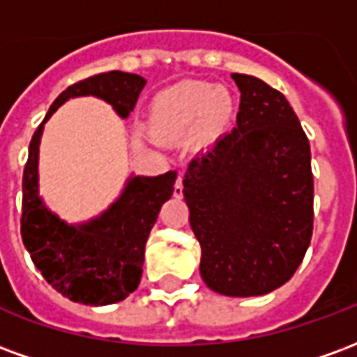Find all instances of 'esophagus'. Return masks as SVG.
I'll return each instance as SVG.
<instances>
[{
	"label": "esophagus",
	"instance_id": "34e87169",
	"mask_svg": "<svg viewBox=\"0 0 357 357\" xmlns=\"http://www.w3.org/2000/svg\"><path fill=\"white\" fill-rule=\"evenodd\" d=\"M174 197H176V199H181V197H183V178H181V176L176 179V185H174Z\"/></svg>",
	"mask_w": 357,
	"mask_h": 357
}]
</instances>
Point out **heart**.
Wrapping results in <instances>:
<instances>
[{
  "label": "heart",
  "mask_w": 357,
  "mask_h": 357,
  "mask_svg": "<svg viewBox=\"0 0 357 357\" xmlns=\"http://www.w3.org/2000/svg\"><path fill=\"white\" fill-rule=\"evenodd\" d=\"M235 99L208 82H183L155 95L149 128L160 139H179L191 132L195 143L208 145L231 124Z\"/></svg>",
  "instance_id": "1"
}]
</instances>
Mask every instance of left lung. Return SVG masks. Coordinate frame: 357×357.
<instances>
[{
  "label": "left lung",
  "instance_id": "left-lung-1",
  "mask_svg": "<svg viewBox=\"0 0 357 357\" xmlns=\"http://www.w3.org/2000/svg\"><path fill=\"white\" fill-rule=\"evenodd\" d=\"M237 126L195 156L183 178L201 277L225 296H260L284 284L314 229L312 155L283 93L247 74Z\"/></svg>",
  "mask_w": 357,
  "mask_h": 357
}]
</instances>
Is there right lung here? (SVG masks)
Listing matches in <instances>:
<instances>
[{
    "label": "right lung",
    "instance_id": "obj_1",
    "mask_svg": "<svg viewBox=\"0 0 357 357\" xmlns=\"http://www.w3.org/2000/svg\"><path fill=\"white\" fill-rule=\"evenodd\" d=\"M147 80L139 74H97L59 95L32 135L22 176L20 235L32 262L45 281L73 302L107 306L130 296L143 273L145 245L162 204L174 193L178 172L130 176L122 193L99 216L66 224L40 197V141L53 112L74 97H97L128 118Z\"/></svg>",
    "mask_w": 357,
    "mask_h": 357
}]
</instances>
